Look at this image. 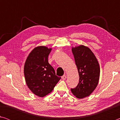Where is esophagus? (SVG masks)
<instances>
[{"instance_id": "34e87169", "label": "esophagus", "mask_w": 120, "mask_h": 120, "mask_svg": "<svg viewBox=\"0 0 120 120\" xmlns=\"http://www.w3.org/2000/svg\"><path fill=\"white\" fill-rule=\"evenodd\" d=\"M61 78H62V79L63 80H65V79H66L67 78V76H66L65 75H64V76H62L61 77Z\"/></svg>"}]
</instances>
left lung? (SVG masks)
I'll list each match as a JSON object with an SVG mask.
<instances>
[{"label": "left lung", "mask_w": 120, "mask_h": 120, "mask_svg": "<svg viewBox=\"0 0 120 120\" xmlns=\"http://www.w3.org/2000/svg\"><path fill=\"white\" fill-rule=\"evenodd\" d=\"M72 52L78 69L79 80L71 91L77 98H82L93 93L98 85L100 68L96 56L89 48L81 45L72 48Z\"/></svg>", "instance_id": "8db88e82"}]
</instances>
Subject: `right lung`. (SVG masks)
Masks as SVG:
<instances>
[{
    "instance_id": "right-lung-1",
    "label": "right lung",
    "mask_w": 120,
    "mask_h": 120,
    "mask_svg": "<svg viewBox=\"0 0 120 120\" xmlns=\"http://www.w3.org/2000/svg\"><path fill=\"white\" fill-rule=\"evenodd\" d=\"M51 50L44 46L35 48L24 64L27 86L32 93L41 97L51 92L61 79L56 76L53 68L48 62V56Z\"/></svg>"
}]
</instances>
